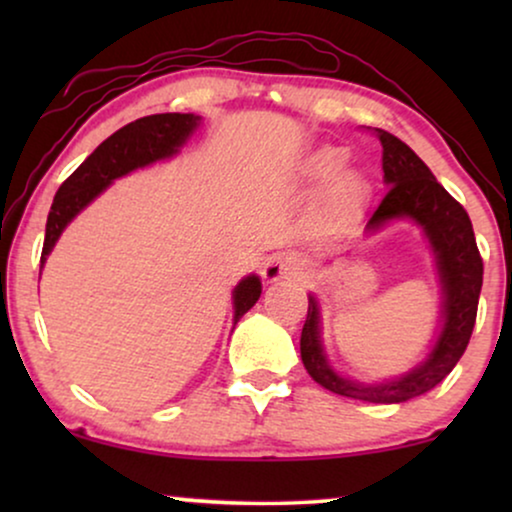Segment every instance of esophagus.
I'll return each instance as SVG.
<instances>
[{"label":"esophagus","instance_id":"1","mask_svg":"<svg viewBox=\"0 0 512 512\" xmlns=\"http://www.w3.org/2000/svg\"><path fill=\"white\" fill-rule=\"evenodd\" d=\"M303 275V263L291 254H277L268 258L263 265V279L265 282H279V279H298Z\"/></svg>","mask_w":512,"mask_h":512}]
</instances>
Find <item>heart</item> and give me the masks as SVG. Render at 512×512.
<instances>
[{
	"instance_id": "1",
	"label": "heart",
	"mask_w": 512,
	"mask_h": 512,
	"mask_svg": "<svg viewBox=\"0 0 512 512\" xmlns=\"http://www.w3.org/2000/svg\"><path fill=\"white\" fill-rule=\"evenodd\" d=\"M342 163H345V153L340 149H324L317 153V158L312 160L310 174L317 181H328L335 172L340 170ZM368 186L356 172H342L333 179L331 188H328L326 198V212L333 216V219H347V216L356 214L361 209L363 202H366Z\"/></svg>"
}]
</instances>
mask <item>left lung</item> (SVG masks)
I'll list each match as a JSON object with an SVG mask.
<instances>
[{"instance_id":"1","label":"left lung","mask_w":512,"mask_h":512,"mask_svg":"<svg viewBox=\"0 0 512 512\" xmlns=\"http://www.w3.org/2000/svg\"><path fill=\"white\" fill-rule=\"evenodd\" d=\"M382 144V170L389 191L368 219V230L382 228L391 219L417 221L429 235L436 251L440 279L445 291V326L429 359L410 375L387 384H356L335 375L326 363L319 340V312L314 298L307 305V319L300 335V356L305 370L321 387L333 394L368 403H403L431 391L445 380L464 356L471 340L478 298L482 289V256L475 244L473 226L466 209L438 184L424 160L408 144L387 130L368 128Z\"/></svg>"}]
</instances>
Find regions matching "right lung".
<instances>
[{"label":"right lung","instance_id":"add662e5","mask_svg":"<svg viewBox=\"0 0 512 512\" xmlns=\"http://www.w3.org/2000/svg\"><path fill=\"white\" fill-rule=\"evenodd\" d=\"M200 118L193 114H153L137 118L116 130L114 135L97 146L55 193L51 212L46 221L44 249H41V265L51 254L53 244L69 221L88 205L95 195H100L116 177H123L135 170L153 163V160L172 156L184 144L191 130ZM261 296V282L258 277L242 279L235 289V321L249 312Z\"/></svg>","mask_w":512,"mask_h":512}]
</instances>
